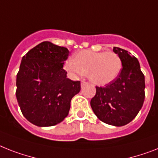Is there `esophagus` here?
<instances>
[{
  "label": "esophagus",
  "instance_id": "34e87169",
  "mask_svg": "<svg viewBox=\"0 0 158 158\" xmlns=\"http://www.w3.org/2000/svg\"><path fill=\"white\" fill-rule=\"evenodd\" d=\"M86 83H87V82H86V81H84V80H83V81L81 82V86H82V87H83V86L85 85Z\"/></svg>",
  "mask_w": 158,
  "mask_h": 158
}]
</instances>
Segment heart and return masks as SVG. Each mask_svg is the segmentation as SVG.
<instances>
[{
	"label": "heart",
	"instance_id": "b5f03b06",
	"mask_svg": "<svg viewBox=\"0 0 158 158\" xmlns=\"http://www.w3.org/2000/svg\"><path fill=\"white\" fill-rule=\"evenodd\" d=\"M66 70L74 76H83L88 73L92 83L105 85L118 77L122 68L121 58L116 52H94L83 50L70 58L65 65Z\"/></svg>",
	"mask_w": 158,
	"mask_h": 158
}]
</instances>
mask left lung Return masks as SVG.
Instances as JSON below:
<instances>
[{"label":"left lung","instance_id":"8db88e82","mask_svg":"<svg viewBox=\"0 0 158 158\" xmlns=\"http://www.w3.org/2000/svg\"><path fill=\"white\" fill-rule=\"evenodd\" d=\"M123 67L116 79L105 87L96 86L91 107L101 122L122 127L136 117L144 101V75L136 57L127 50L114 47Z\"/></svg>","mask_w":158,"mask_h":158}]
</instances>
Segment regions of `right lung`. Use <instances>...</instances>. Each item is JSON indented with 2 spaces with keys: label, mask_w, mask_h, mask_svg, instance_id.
I'll return each instance as SVG.
<instances>
[{
  "label": "right lung",
  "mask_w": 158,
  "mask_h": 158,
  "mask_svg": "<svg viewBox=\"0 0 158 158\" xmlns=\"http://www.w3.org/2000/svg\"><path fill=\"white\" fill-rule=\"evenodd\" d=\"M65 47L44 41L23 57L16 79V97L22 114L38 127H52L69 114L70 101L79 93L80 81L66 78Z\"/></svg>",
  "instance_id": "obj_1"
}]
</instances>
